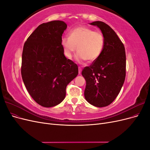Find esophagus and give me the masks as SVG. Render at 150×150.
Masks as SVG:
<instances>
[{"label": "esophagus", "mask_w": 150, "mask_h": 150, "mask_svg": "<svg viewBox=\"0 0 150 150\" xmlns=\"http://www.w3.org/2000/svg\"><path fill=\"white\" fill-rule=\"evenodd\" d=\"M81 71H82V69L80 67H79V74H80L81 73Z\"/></svg>", "instance_id": "1"}]
</instances>
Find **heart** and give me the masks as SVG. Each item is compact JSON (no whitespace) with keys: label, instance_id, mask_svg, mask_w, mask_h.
<instances>
[{"label":"heart","instance_id":"1","mask_svg":"<svg viewBox=\"0 0 150 150\" xmlns=\"http://www.w3.org/2000/svg\"><path fill=\"white\" fill-rule=\"evenodd\" d=\"M62 44L64 54L68 58L72 57L77 47L76 61L83 62L88 59L93 62L101 56L104 46V38L101 32L81 26L72 29L69 37L63 38Z\"/></svg>","mask_w":150,"mask_h":150}]
</instances>
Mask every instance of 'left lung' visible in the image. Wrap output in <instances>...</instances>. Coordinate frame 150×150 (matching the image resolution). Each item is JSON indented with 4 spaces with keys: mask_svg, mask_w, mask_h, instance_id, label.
<instances>
[{
    "mask_svg": "<svg viewBox=\"0 0 150 150\" xmlns=\"http://www.w3.org/2000/svg\"><path fill=\"white\" fill-rule=\"evenodd\" d=\"M91 24L101 29L104 46L99 58L82 71L86 81L84 97L91 104L101 108L115 100L124 84L126 53L123 43L108 24L101 21Z\"/></svg>",
    "mask_w": 150,
    "mask_h": 150,
    "instance_id": "8db88e82",
    "label": "left lung"
}]
</instances>
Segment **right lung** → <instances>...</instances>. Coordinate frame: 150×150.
I'll return each mask as SVG.
<instances>
[{
	"label": "right lung",
	"mask_w": 150,
	"mask_h": 150,
	"mask_svg": "<svg viewBox=\"0 0 150 150\" xmlns=\"http://www.w3.org/2000/svg\"><path fill=\"white\" fill-rule=\"evenodd\" d=\"M66 28L61 21L43 23L24 45L22 78L30 96L43 107L64 100L67 85L78 74V66L64 54L62 35Z\"/></svg>",
	"instance_id": "obj_1"
}]
</instances>
